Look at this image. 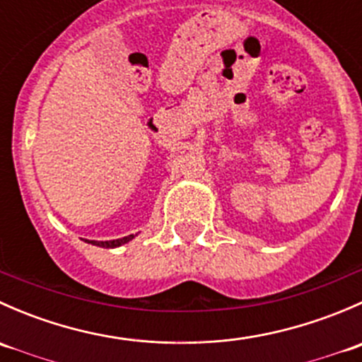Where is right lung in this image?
<instances>
[{"mask_svg": "<svg viewBox=\"0 0 362 362\" xmlns=\"http://www.w3.org/2000/svg\"><path fill=\"white\" fill-rule=\"evenodd\" d=\"M133 238H134V235H129V236H124V238H119V240H108V242H94V240H90L89 243H93V245H98V247H103V249H113V247H120V245H124V243L131 242Z\"/></svg>", "mask_w": 362, "mask_h": 362, "instance_id": "1", "label": "right lung"}]
</instances>
